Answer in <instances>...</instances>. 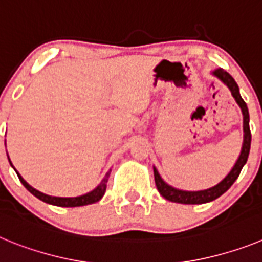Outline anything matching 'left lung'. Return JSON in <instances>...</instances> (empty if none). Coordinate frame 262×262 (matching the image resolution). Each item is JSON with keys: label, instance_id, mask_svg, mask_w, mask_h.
<instances>
[{"label": "left lung", "instance_id": "obj_1", "mask_svg": "<svg viewBox=\"0 0 262 262\" xmlns=\"http://www.w3.org/2000/svg\"><path fill=\"white\" fill-rule=\"evenodd\" d=\"M214 75L216 77L221 78L227 86L230 88L231 93H232L233 98L236 99V102L239 103V106L242 107L243 111V117H244V143H243L242 148V154H240L239 159L236 161L235 166L232 168L228 176L224 178L223 181L219 182L216 186L210 187V189H206V190L201 191H184V190H178V189H174V187L169 186L168 184L161 180L159 172L156 170V168H154V174H155V182H156L157 190L161 195L168 201H172V202L177 203H184V205H201V203L206 202H211V201L216 200L222 194L226 193L231 186H232L233 182L236 181V178L239 177L240 172H242L243 166L247 163L249 155V149H251V128H249V113L248 107H247V103L244 102V99L242 98L239 93V86L236 84V81L233 80L232 76L226 72L224 69H216L214 72Z\"/></svg>", "mask_w": 262, "mask_h": 262}]
</instances>
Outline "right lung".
Returning a JSON list of instances; mask_svg holds the SVG:
<instances>
[{
    "instance_id": "right-lung-1",
    "label": "right lung",
    "mask_w": 262,
    "mask_h": 262,
    "mask_svg": "<svg viewBox=\"0 0 262 262\" xmlns=\"http://www.w3.org/2000/svg\"><path fill=\"white\" fill-rule=\"evenodd\" d=\"M11 165V163H10ZM18 177H19V181L22 182L23 186L26 187L27 190L30 191L31 194L39 198L40 201L46 203H50V205H55V206H60V207H77V206H85V205H90V203H94V202H98L101 198L103 196L106 191V186H107V181H108V177H110V172L105 176L101 184L92 190L90 193L84 194V195H80V196H75V198H60V196H51L47 195V194H43L40 191H38L36 189L30 186L25 180L19 176V173L17 172Z\"/></svg>"
}]
</instances>
